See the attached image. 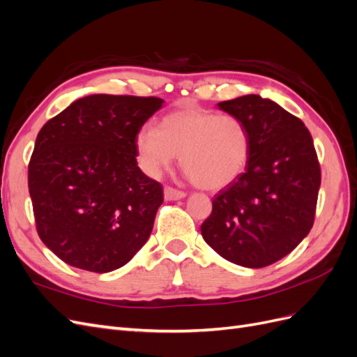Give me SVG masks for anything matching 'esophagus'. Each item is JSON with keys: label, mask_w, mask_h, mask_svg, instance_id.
<instances>
[{"label": "esophagus", "mask_w": 357, "mask_h": 357, "mask_svg": "<svg viewBox=\"0 0 357 357\" xmlns=\"http://www.w3.org/2000/svg\"><path fill=\"white\" fill-rule=\"evenodd\" d=\"M185 197H186L185 192L177 190V189H174V188L167 186V188L164 189V198H165L167 201H177V199L185 198Z\"/></svg>", "instance_id": "esophagus-1"}]
</instances>
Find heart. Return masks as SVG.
I'll return each mask as SVG.
<instances>
[{
  "label": "heart",
  "instance_id": "b5f03b06",
  "mask_svg": "<svg viewBox=\"0 0 357 357\" xmlns=\"http://www.w3.org/2000/svg\"><path fill=\"white\" fill-rule=\"evenodd\" d=\"M135 152L143 171L158 177L180 155L188 178L207 190H220L245 171L252 139L234 114L188 107L160 119L159 129L144 125L135 134Z\"/></svg>",
  "mask_w": 357,
  "mask_h": 357
}]
</instances>
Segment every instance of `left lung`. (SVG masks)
I'll return each mask as SVG.
<instances>
[{"mask_svg": "<svg viewBox=\"0 0 357 357\" xmlns=\"http://www.w3.org/2000/svg\"><path fill=\"white\" fill-rule=\"evenodd\" d=\"M218 107L245 123L252 152L243 174L214 197L202 238L232 264L268 266L312 228L320 188L314 144L301 119L268 98L244 95Z\"/></svg>", "mask_w": 357, "mask_h": 357, "instance_id": "obj_1", "label": "left lung"}]
</instances>
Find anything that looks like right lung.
<instances>
[{
    "label": "right lung",
    "instance_id": "add662e5",
    "mask_svg": "<svg viewBox=\"0 0 357 357\" xmlns=\"http://www.w3.org/2000/svg\"><path fill=\"white\" fill-rule=\"evenodd\" d=\"M164 100L89 95L41 128L28 186L41 241L92 273L128 264L153 229L162 186L137 164L135 134Z\"/></svg>",
    "mask_w": 357,
    "mask_h": 357
}]
</instances>
